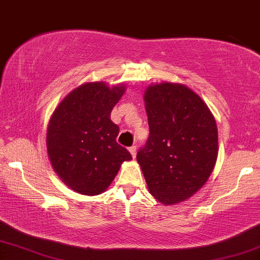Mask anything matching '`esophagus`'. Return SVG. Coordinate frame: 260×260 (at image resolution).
<instances>
[{"label": "esophagus", "instance_id": "34e87169", "mask_svg": "<svg viewBox=\"0 0 260 260\" xmlns=\"http://www.w3.org/2000/svg\"><path fill=\"white\" fill-rule=\"evenodd\" d=\"M129 153L132 154L133 157H136V154H137V147H136V145H132V147H129Z\"/></svg>", "mask_w": 260, "mask_h": 260}]
</instances>
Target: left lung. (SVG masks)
Returning a JSON list of instances; mask_svg holds the SVG:
<instances>
[{
	"label": "left lung",
	"mask_w": 260,
	"mask_h": 260,
	"mask_svg": "<svg viewBox=\"0 0 260 260\" xmlns=\"http://www.w3.org/2000/svg\"><path fill=\"white\" fill-rule=\"evenodd\" d=\"M144 100L149 137L137 160L151 194L176 204L202 188L215 166V120L204 101L181 84L149 86Z\"/></svg>",
	"instance_id": "obj_1"
}]
</instances>
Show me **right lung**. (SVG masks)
Returning a JSON list of instances; mask_svg holds the SVG:
<instances>
[{"label": "right lung", "mask_w": 260, "mask_h": 260, "mask_svg": "<svg viewBox=\"0 0 260 260\" xmlns=\"http://www.w3.org/2000/svg\"><path fill=\"white\" fill-rule=\"evenodd\" d=\"M123 92V85L86 83L67 95L53 112L47 128V153L56 174L76 192L100 194L121 164L132 159L116 142L120 127L110 118Z\"/></svg>", "instance_id": "add662e5"}]
</instances>
